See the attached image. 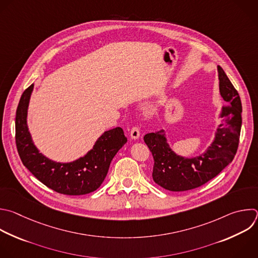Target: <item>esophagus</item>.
Masks as SVG:
<instances>
[{
	"instance_id": "34e87169",
	"label": "esophagus",
	"mask_w": 258,
	"mask_h": 258,
	"mask_svg": "<svg viewBox=\"0 0 258 258\" xmlns=\"http://www.w3.org/2000/svg\"><path fill=\"white\" fill-rule=\"evenodd\" d=\"M140 135H141V133H140L139 127H138V126H134V127L132 128V131H131V138H132L133 140H137V139L140 138Z\"/></svg>"
}]
</instances>
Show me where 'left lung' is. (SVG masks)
I'll use <instances>...</instances> for the list:
<instances>
[{
	"mask_svg": "<svg viewBox=\"0 0 258 258\" xmlns=\"http://www.w3.org/2000/svg\"><path fill=\"white\" fill-rule=\"evenodd\" d=\"M220 93L228 104L222 109V122L208 150L200 156L184 158L175 154L167 143L165 131L147 134L144 141L154 158L153 179L170 191H185L202 186L234 159L242 124V104L233 84L218 66Z\"/></svg>",
	"mask_w": 258,
	"mask_h": 258,
	"instance_id": "obj_1",
	"label": "left lung"
}]
</instances>
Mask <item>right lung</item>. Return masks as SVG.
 Masks as SVG:
<instances>
[{"instance_id": "right-lung-1", "label": "right lung", "mask_w": 258, "mask_h": 258, "mask_svg": "<svg viewBox=\"0 0 258 258\" xmlns=\"http://www.w3.org/2000/svg\"><path fill=\"white\" fill-rule=\"evenodd\" d=\"M33 84L23 92L16 111V146L23 165L44 185L67 195L82 196L96 190L104 181L110 163L127 142L121 127L106 131L84 157L59 163L39 153L27 126V110Z\"/></svg>"}]
</instances>
